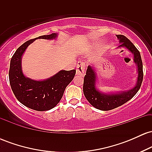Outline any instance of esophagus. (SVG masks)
<instances>
[{
	"mask_svg": "<svg viewBox=\"0 0 152 152\" xmlns=\"http://www.w3.org/2000/svg\"><path fill=\"white\" fill-rule=\"evenodd\" d=\"M85 69H86V64L83 61H78L76 66V74L78 76H83L85 74Z\"/></svg>",
	"mask_w": 152,
	"mask_h": 152,
	"instance_id": "1",
	"label": "esophagus"
}]
</instances>
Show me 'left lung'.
Instances as JSON below:
<instances>
[{
  "label": "left lung",
  "instance_id": "left-lung-1",
  "mask_svg": "<svg viewBox=\"0 0 152 152\" xmlns=\"http://www.w3.org/2000/svg\"><path fill=\"white\" fill-rule=\"evenodd\" d=\"M116 37L119 41L118 48H126L134 55V62L137 66V81L135 86L129 90L104 93L96 88L97 74L94 67L88 66L83 80V94L94 107L102 111L114 109L132 99L139 90L143 81V64L139 51L126 36L116 35Z\"/></svg>",
  "mask_w": 152,
  "mask_h": 152
}]
</instances>
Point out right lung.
<instances>
[{"instance_id": "1", "label": "right lung", "mask_w": 152, "mask_h": 152, "mask_svg": "<svg viewBox=\"0 0 152 152\" xmlns=\"http://www.w3.org/2000/svg\"><path fill=\"white\" fill-rule=\"evenodd\" d=\"M58 34L44 35L29 40L15 50L10 64L9 81L16 99L24 106L38 111H48L55 107L61 99L66 86L76 74V70H61L44 80L32 79L24 75L21 59L26 48L36 39L53 40Z\"/></svg>"}]
</instances>
